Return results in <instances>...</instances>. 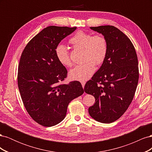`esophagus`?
I'll return each mask as SVG.
<instances>
[{
    "instance_id": "34e87169",
    "label": "esophagus",
    "mask_w": 152,
    "mask_h": 152,
    "mask_svg": "<svg viewBox=\"0 0 152 152\" xmlns=\"http://www.w3.org/2000/svg\"><path fill=\"white\" fill-rule=\"evenodd\" d=\"M81 84H82V87H84V86H85V84H86V82H84V81H82V82H81Z\"/></svg>"
}]
</instances>
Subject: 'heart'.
I'll return each instance as SVG.
<instances>
[{
	"label": "heart",
	"instance_id": "obj_1",
	"mask_svg": "<svg viewBox=\"0 0 152 152\" xmlns=\"http://www.w3.org/2000/svg\"><path fill=\"white\" fill-rule=\"evenodd\" d=\"M70 44L75 47L84 48V61L85 62L76 65L69 72L73 80L85 81L88 80L95 71V63L102 64L107 54V42L104 37L92 34L83 31H79L69 40ZM55 54L58 61L62 65L70 67L72 62L68 48L63 44L58 45Z\"/></svg>",
	"mask_w": 152,
	"mask_h": 152
}]
</instances>
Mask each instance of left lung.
Segmentation results:
<instances>
[{"label":"left lung","mask_w":152,"mask_h":152,"mask_svg":"<svg viewBox=\"0 0 152 152\" xmlns=\"http://www.w3.org/2000/svg\"><path fill=\"white\" fill-rule=\"evenodd\" d=\"M90 28L104 36L108 50L102 65L84 87L95 98L88 111L95 121L109 124L120 118L132 102L138 83V61L131 41L116 27Z\"/></svg>","instance_id":"1"}]
</instances>
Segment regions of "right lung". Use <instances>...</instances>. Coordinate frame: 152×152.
<instances>
[{
	"label": "right lung",
	"instance_id": "obj_1",
	"mask_svg": "<svg viewBox=\"0 0 152 152\" xmlns=\"http://www.w3.org/2000/svg\"><path fill=\"white\" fill-rule=\"evenodd\" d=\"M77 27L50 26L27 44L18 66V85L27 112L40 125L51 127L65 118L68 104L81 96L79 82L61 84L67 75L55 49Z\"/></svg>",
	"mask_w": 152,
	"mask_h": 152
}]
</instances>
